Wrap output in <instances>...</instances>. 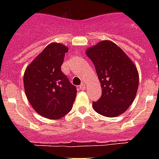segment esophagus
Wrapping results in <instances>:
<instances>
[{
  "label": "esophagus",
  "mask_w": 159,
  "mask_h": 159,
  "mask_svg": "<svg viewBox=\"0 0 159 159\" xmlns=\"http://www.w3.org/2000/svg\"><path fill=\"white\" fill-rule=\"evenodd\" d=\"M85 86H86V84H85V83H82V84H80V88H82V89H85Z\"/></svg>",
  "instance_id": "1"
}]
</instances>
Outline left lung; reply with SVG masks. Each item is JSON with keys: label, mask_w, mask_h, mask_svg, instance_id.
I'll list each match as a JSON object with an SVG mask.
<instances>
[{"label": "left lung", "mask_w": 159, "mask_h": 159, "mask_svg": "<svg viewBox=\"0 0 159 159\" xmlns=\"http://www.w3.org/2000/svg\"><path fill=\"white\" fill-rule=\"evenodd\" d=\"M94 64L102 88L99 100L92 102L97 113L116 117L131 105L139 87V73L134 63L119 46L102 40L86 52Z\"/></svg>", "instance_id": "1"}]
</instances>
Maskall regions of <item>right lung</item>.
Wrapping results in <instances>:
<instances>
[{
  "label": "right lung",
  "mask_w": 159,
  "mask_h": 159,
  "mask_svg": "<svg viewBox=\"0 0 159 159\" xmlns=\"http://www.w3.org/2000/svg\"><path fill=\"white\" fill-rule=\"evenodd\" d=\"M68 48L52 43L27 67L24 75L26 96L41 116L57 119L67 115L73 106L76 88L61 71Z\"/></svg>",
  "instance_id": "obj_1"
}]
</instances>
